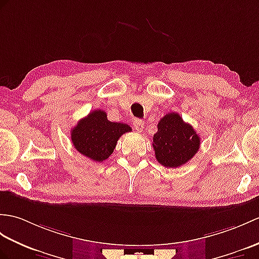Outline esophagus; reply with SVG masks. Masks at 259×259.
<instances>
[{
  "label": "esophagus",
  "instance_id": "obj_1",
  "mask_svg": "<svg viewBox=\"0 0 259 259\" xmlns=\"http://www.w3.org/2000/svg\"><path fill=\"white\" fill-rule=\"evenodd\" d=\"M134 125H135V129L138 132H142L143 129H144V122L140 119H136L134 121Z\"/></svg>",
  "mask_w": 259,
  "mask_h": 259
}]
</instances>
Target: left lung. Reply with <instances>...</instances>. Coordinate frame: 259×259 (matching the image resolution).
Listing matches in <instances>:
<instances>
[{
	"mask_svg": "<svg viewBox=\"0 0 259 259\" xmlns=\"http://www.w3.org/2000/svg\"><path fill=\"white\" fill-rule=\"evenodd\" d=\"M201 140L191 124L179 113L171 112L161 118L152 146L155 159L165 167H179L190 161L200 149Z\"/></svg>",
	"mask_w": 259,
	"mask_h": 259,
	"instance_id": "1",
	"label": "left lung"
}]
</instances>
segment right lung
Returning a JSON list of instances; mask_svg holds the SVG:
<instances>
[{
    "label": "right lung",
    "mask_w": 259,
    "mask_h": 259,
    "mask_svg": "<svg viewBox=\"0 0 259 259\" xmlns=\"http://www.w3.org/2000/svg\"><path fill=\"white\" fill-rule=\"evenodd\" d=\"M131 130L127 123L109 121L107 113L97 109L89 112L71 129V142L82 155L102 162L110 157L119 138Z\"/></svg>",
    "instance_id": "right-lung-1"
}]
</instances>
